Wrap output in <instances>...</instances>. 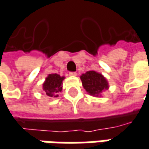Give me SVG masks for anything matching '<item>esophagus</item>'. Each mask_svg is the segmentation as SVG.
<instances>
[{"mask_svg": "<svg viewBox=\"0 0 149 149\" xmlns=\"http://www.w3.org/2000/svg\"><path fill=\"white\" fill-rule=\"evenodd\" d=\"M70 77H76L77 76V73L76 72H69Z\"/></svg>", "mask_w": 149, "mask_h": 149, "instance_id": "1", "label": "esophagus"}]
</instances>
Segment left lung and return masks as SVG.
I'll return each mask as SVG.
<instances>
[{"label":"left lung","mask_w":149,"mask_h":149,"mask_svg":"<svg viewBox=\"0 0 149 149\" xmlns=\"http://www.w3.org/2000/svg\"><path fill=\"white\" fill-rule=\"evenodd\" d=\"M80 78L85 90L92 96L100 97L103 91L109 89L107 79L101 73L93 70L81 74Z\"/></svg>","instance_id":"obj_1"}]
</instances>
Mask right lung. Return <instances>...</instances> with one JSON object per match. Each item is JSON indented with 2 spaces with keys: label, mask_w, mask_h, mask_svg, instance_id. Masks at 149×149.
Returning <instances> with one entry per match:
<instances>
[{
  "label": "right lung",
  "mask_w": 149,
  "mask_h": 149,
  "mask_svg": "<svg viewBox=\"0 0 149 149\" xmlns=\"http://www.w3.org/2000/svg\"><path fill=\"white\" fill-rule=\"evenodd\" d=\"M65 77H61L57 73L48 75L43 83V91L49 97H58L59 92L63 90V81Z\"/></svg>",
  "instance_id": "obj_1"
}]
</instances>
